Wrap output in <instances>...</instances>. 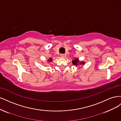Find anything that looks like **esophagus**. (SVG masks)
Masks as SVG:
<instances>
[{
    "instance_id": "1",
    "label": "esophagus",
    "mask_w": 121,
    "mask_h": 121,
    "mask_svg": "<svg viewBox=\"0 0 121 121\" xmlns=\"http://www.w3.org/2000/svg\"><path fill=\"white\" fill-rule=\"evenodd\" d=\"M60 56L61 57H62V58H64L65 57V54H60Z\"/></svg>"
}]
</instances>
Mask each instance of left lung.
<instances>
[{"mask_svg":"<svg viewBox=\"0 0 121 121\" xmlns=\"http://www.w3.org/2000/svg\"><path fill=\"white\" fill-rule=\"evenodd\" d=\"M72 64L73 65H76V66H78L79 65H82L85 64V61H80L79 58H75V59L73 60L72 61Z\"/></svg>","mask_w":121,"mask_h":121,"instance_id":"obj_1","label":"left lung"}]
</instances>
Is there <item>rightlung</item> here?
Instances as JSON below:
<instances>
[{
	"instance_id": "add662e5",
	"label": "right lung",
	"mask_w": 121,
	"mask_h": 121,
	"mask_svg": "<svg viewBox=\"0 0 121 121\" xmlns=\"http://www.w3.org/2000/svg\"><path fill=\"white\" fill-rule=\"evenodd\" d=\"M52 58H50L47 60V62H52Z\"/></svg>"
}]
</instances>
